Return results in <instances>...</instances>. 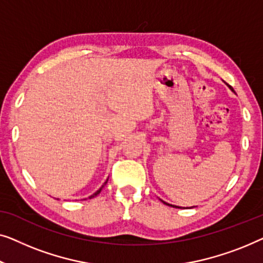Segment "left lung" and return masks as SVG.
<instances>
[{
  "mask_svg": "<svg viewBox=\"0 0 263 263\" xmlns=\"http://www.w3.org/2000/svg\"><path fill=\"white\" fill-rule=\"evenodd\" d=\"M227 86L229 87V88H230V89H231V91H234V93H235V90H234V88H232L231 86H229V84L227 83ZM160 200H161V199H160ZM162 202H163V204H165V205H168V206H172V207H176V209H181V207L180 206H175V205H170V204H168V202H165V201H163V200H161ZM194 207V206H193ZM190 209H191V207H190Z\"/></svg>",
  "mask_w": 263,
  "mask_h": 263,
  "instance_id": "1",
  "label": "left lung"
}]
</instances>
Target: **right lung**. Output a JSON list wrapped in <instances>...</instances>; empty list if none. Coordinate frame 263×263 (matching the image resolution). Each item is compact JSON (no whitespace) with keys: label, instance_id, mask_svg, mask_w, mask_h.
Returning <instances> with one entry per match:
<instances>
[{"label":"right lung","instance_id":"right-lung-1","mask_svg":"<svg viewBox=\"0 0 263 263\" xmlns=\"http://www.w3.org/2000/svg\"><path fill=\"white\" fill-rule=\"evenodd\" d=\"M107 181H108V179H107V180L105 181V183H103V184H102V186H101V187H100V188H99V190H98V191H96L94 194H91V195H90V197H89V199H91V198H94V197H96V195H98V194L100 193V192H101V191H102V188H103V186H105V184L107 183Z\"/></svg>","mask_w":263,"mask_h":263}]
</instances>
